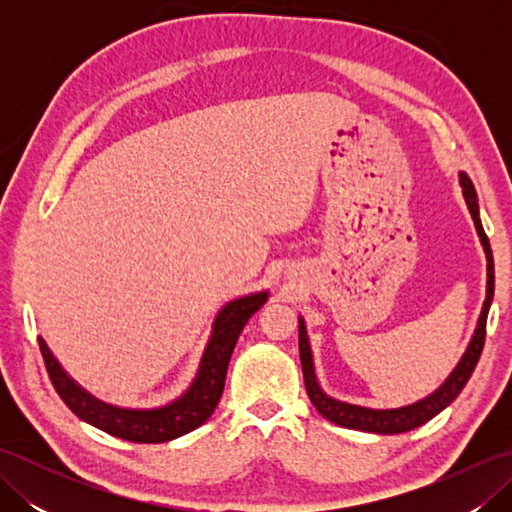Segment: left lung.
I'll list each match as a JSON object with an SVG mask.
<instances>
[{
  "instance_id": "8db88e82",
  "label": "left lung",
  "mask_w": 512,
  "mask_h": 512,
  "mask_svg": "<svg viewBox=\"0 0 512 512\" xmlns=\"http://www.w3.org/2000/svg\"><path fill=\"white\" fill-rule=\"evenodd\" d=\"M460 187H462L464 202L469 206V213L473 217L477 237H480L486 253V299H484L480 319H477L475 332L471 336L469 345H466L458 365L453 367V372L444 378V383L438 389H433L429 396L411 402V405L396 407V409H369L361 405H350V402L328 396L319 385L317 372H314V358H312L306 321H303V317H299V358H301L303 380H306V391L312 400V405L317 407L321 416L328 418L334 424H339V427L369 431V433H383V436L411 431L420 427V424L429 422L431 418H436L442 409H447L451 402L460 396L464 385L469 383L473 369L477 361H480L484 339H486V317H488V310H491L493 292H495V266H493V250H491V244H488V237L484 233V226L480 220L477 193L471 178L466 176L464 171H460Z\"/></svg>"
}]
</instances>
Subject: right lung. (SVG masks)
<instances>
[{"label":"right lung","mask_w":512,"mask_h":512,"mask_svg":"<svg viewBox=\"0 0 512 512\" xmlns=\"http://www.w3.org/2000/svg\"><path fill=\"white\" fill-rule=\"evenodd\" d=\"M266 301L268 290H259L222 306L213 319L211 336L206 341L198 372H195L191 385L176 400L151 409H127L103 402L65 372L41 336L39 350L43 354V361H46L54 389L81 420L121 440L140 444L169 442L198 429L200 424L211 418L217 402L222 398L228 361H231L239 334H242L248 319Z\"/></svg>","instance_id":"add662e5"}]
</instances>
